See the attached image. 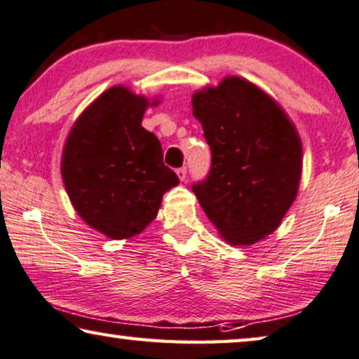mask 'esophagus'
Wrapping results in <instances>:
<instances>
[{"label":"esophagus","instance_id":"esophagus-1","mask_svg":"<svg viewBox=\"0 0 359 359\" xmlns=\"http://www.w3.org/2000/svg\"><path fill=\"white\" fill-rule=\"evenodd\" d=\"M176 175H178V178L181 181H184L186 180V175H188V170H186V167H181V168L176 170Z\"/></svg>","mask_w":359,"mask_h":359}]
</instances>
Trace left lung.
<instances>
[{"label":"left lung","instance_id":"left-lung-1","mask_svg":"<svg viewBox=\"0 0 359 359\" xmlns=\"http://www.w3.org/2000/svg\"><path fill=\"white\" fill-rule=\"evenodd\" d=\"M212 152L192 184L209 220L230 244L248 246L277 230L301 178V141L285 111L251 82L225 77L192 95Z\"/></svg>","mask_w":359,"mask_h":359}]
</instances>
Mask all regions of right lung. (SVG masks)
Segmentation results:
<instances>
[{"mask_svg": "<svg viewBox=\"0 0 359 359\" xmlns=\"http://www.w3.org/2000/svg\"><path fill=\"white\" fill-rule=\"evenodd\" d=\"M147 107V98L111 87L82 113L65 144L61 176L72 205L113 240L141 233L180 183L158 139L142 128Z\"/></svg>", "mask_w": 359, "mask_h": 359, "instance_id": "right-lung-1", "label": "right lung"}]
</instances>
